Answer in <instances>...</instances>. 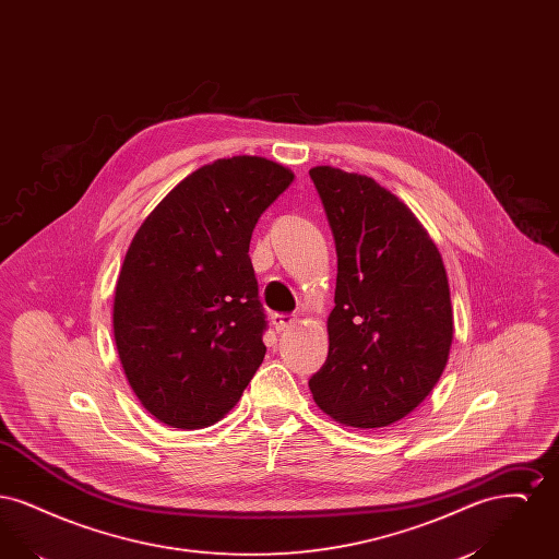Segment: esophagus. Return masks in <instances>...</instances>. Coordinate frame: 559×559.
<instances>
[{"mask_svg": "<svg viewBox=\"0 0 559 559\" xmlns=\"http://www.w3.org/2000/svg\"><path fill=\"white\" fill-rule=\"evenodd\" d=\"M297 322L295 317H289V314H274L272 317V324H274V329L281 333V331H287V329H292L293 324Z\"/></svg>", "mask_w": 559, "mask_h": 559, "instance_id": "1", "label": "esophagus"}]
</instances>
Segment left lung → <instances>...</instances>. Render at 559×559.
Instances as JSON below:
<instances>
[{"mask_svg": "<svg viewBox=\"0 0 559 559\" xmlns=\"http://www.w3.org/2000/svg\"><path fill=\"white\" fill-rule=\"evenodd\" d=\"M337 251L329 356L310 390L320 411L360 429L392 426L429 396L449 362L447 267L424 224L369 176L310 169Z\"/></svg>", "mask_w": 559, "mask_h": 559, "instance_id": "1", "label": "left lung"}]
</instances>
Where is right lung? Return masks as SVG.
<instances>
[{
    "label": "right lung",
    "mask_w": 559,
    "mask_h": 559,
    "mask_svg": "<svg viewBox=\"0 0 559 559\" xmlns=\"http://www.w3.org/2000/svg\"><path fill=\"white\" fill-rule=\"evenodd\" d=\"M293 178L264 157L213 160L171 188L133 235L112 333L133 394L160 424H217L260 369L266 314L249 242Z\"/></svg>",
    "instance_id": "add662e5"
}]
</instances>
